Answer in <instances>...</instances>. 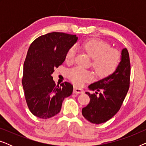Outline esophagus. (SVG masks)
<instances>
[{"label":"esophagus","instance_id":"34e87169","mask_svg":"<svg viewBox=\"0 0 146 146\" xmlns=\"http://www.w3.org/2000/svg\"><path fill=\"white\" fill-rule=\"evenodd\" d=\"M74 94H83L84 90L82 89L79 88L78 87H74Z\"/></svg>","mask_w":146,"mask_h":146}]
</instances>
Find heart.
Wrapping results in <instances>:
<instances>
[{
  "mask_svg": "<svg viewBox=\"0 0 146 146\" xmlns=\"http://www.w3.org/2000/svg\"><path fill=\"white\" fill-rule=\"evenodd\" d=\"M82 48L92 58V66L96 74L100 78H106L114 73L121 61V54L118 50L111 48L106 42L97 39H90L84 42ZM76 48L72 46L66 53L65 58L68 62L74 60ZM69 79L75 84L81 86L91 79L92 74L89 70L75 67L68 72Z\"/></svg>",
  "mask_w": 146,
  "mask_h": 146,
  "instance_id": "heart-1",
  "label": "heart"
}]
</instances>
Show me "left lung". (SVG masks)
Here are the masks:
<instances>
[{
	"instance_id": "left-lung-1",
	"label": "left lung",
	"mask_w": 146,
	"mask_h": 146,
	"mask_svg": "<svg viewBox=\"0 0 146 146\" xmlns=\"http://www.w3.org/2000/svg\"><path fill=\"white\" fill-rule=\"evenodd\" d=\"M130 72L129 53L123 48L120 64L115 72L89 86L96 92H86L90 98L87 106L82 108V115L87 120L96 124L104 123L119 111L129 90Z\"/></svg>"
}]
</instances>
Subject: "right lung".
<instances>
[{"instance_id": "add662e5", "label": "right lung", "mask_w": 146, "mask_h": 146, "mask_svg": "<svg viewBox=\"0 0 146 146\" xmlns=\"http://www.w3.org/2000/svg\"><path fill=\"white\" fill-rule=\"evenodd\" d=\"M77 40L76 35L54 32L38 37L30 46L22 84L33 115L42 119L54 116L60 111L64 99L72 94V84L65 82L56 85L51 74L62 64L67 50Z\"/></svg>"}]
</instances>
